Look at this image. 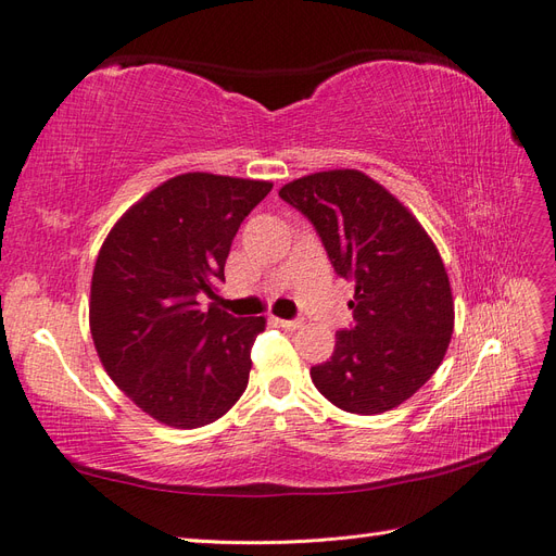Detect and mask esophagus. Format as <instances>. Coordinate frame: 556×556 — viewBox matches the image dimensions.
Returning <instances> with one entry per match:
<instances>
[{
	"mask_svg": "<svg viewBox=\"0 0 556 556\" xmlns=\"http://www.w3.org/2000/svg\"><path fill=\"white\" fill-rule=\"evenodd\" d=\"M274 323L278 325V327H282V329H299L301 325V319H280V317H274Z\"/></svg>",
	"mask_w": 556,
	"mask_h": 556,
	"instance_id": "obj_1",
	"label": "esophagus"
}]
</instances>
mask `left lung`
Wrapping results in <instances>:
<instances>
[{"label": "left lung", "mask_w": 556, "mask_h": 556, "mask_svg": "<svg viewBox=\"0 0 556 556\" xmlns=\"http://www.w3.org/2000/svg\"><path fill=\"white\" fill-rule=\"evenodd\" d=\"M282 201L308 217L333 271L355 282L352 325L311 378L333 406L378 415L410 399L441 366L454 327L439 250L408 208L355 169L304 176Z\"/></svg>", "instance_id": "obj_1"}]
</instances>
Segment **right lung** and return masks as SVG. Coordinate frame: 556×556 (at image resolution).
Masks as SVG:
<instances>
[{"label":"right lung","mask_w":556,"mask_h":556,"mask_svg":"<svg viewBox=\"0 0 556 556\" xmlns=\"http://www.w3.org/2000/svg\"><path fill=\"white\" fill-rule=\"evenodd\" d=\"M274 185L182 174L134 204L92 274L90 329L113 382L176 429L215 422L241 399L264 317H233L199 294L225 280L233 237Z\"/></svg>","instance_id":"add662e5"}]
</instances>
